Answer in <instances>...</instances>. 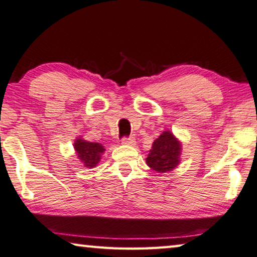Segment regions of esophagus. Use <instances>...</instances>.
I'll use <instances>...</instances> for the list:
<instances>
[{"mask_svg": "<svg viewBox=\"0 0 257 257\" xmlns=\"http://www.w3.org/2000/svg\"><path fill=\"white\" fill-rule=\"evenodd\" d=\"M135 137L130 136V137H123L122 139H121V143H122L123 145H134L135 144Z\"/></svg>", "mask_w": 257, "mask_h": 257, "instance_id": "34e87169", "label": "esophagus"}]
</instances>
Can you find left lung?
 <instances>
[{
  "mask_svg": "<svg viewBox=\"0 0 257 257\" xmlns=\"http://www.w3.org/2000/svg\"><path fill=\"white\" fill-rule=\"evenodd\" d=\"M181 145L173 134L164 132L155 142L146 158L147 165L157 173H165L176 167L180 162Z\"/></svg>",
  "mask_w": 257,
  "mask_h": 257,
  "instance_id": "8db88e82",
  "label": "left lung"
}]
</instances>
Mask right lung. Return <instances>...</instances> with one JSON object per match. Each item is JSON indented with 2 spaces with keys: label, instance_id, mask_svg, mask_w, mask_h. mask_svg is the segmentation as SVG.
Listing matches in <instances>:
<instances>
[{
  "label": "right lung",
  "instance_id": "add662e5",
  "mask_svg": "<svg viewBox=\"0 0 257 257\" xmlns=\"http://www.w3.org/2000/svg\"><path fill=\"white\" fill-rule=\"evenodd\" d=\"M76 154L80 160L87 167H93L99 163L101 158V154L104 152L103 146L97 143H88L83 139H76L74 144Z\"/></svg>",
  "mask_w": 257,
  "mask_h": 257
}]
</instances>
